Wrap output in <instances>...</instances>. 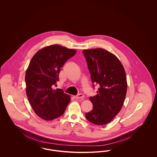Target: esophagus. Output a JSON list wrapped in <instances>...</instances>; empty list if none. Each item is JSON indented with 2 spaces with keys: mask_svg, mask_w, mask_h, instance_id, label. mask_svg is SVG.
<instances>
[{
  "mask_svg": "<svg viewBox=\"0 0 157 157\" xmlns=\"http://www.w3.org/2000/svg\"><path fill=\"white\" fill-rule=\"evenodd\" d=\"M74 98H75V99H82V98H84V95H83V94H79L77 95L76 96H74Z\"/></svg>",
  "mask_w": 157,
  "mask_h": 157,
  "instance_id": "esophagus-1",
  "label": "esophagus"
}]
</instances>
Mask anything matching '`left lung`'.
<instances>
[{
    "label": "left lung",
    "instance_id": "left-lung-1",
    "mask_svg": "<svg viewBox=\"0 0 157 157\" xmlns=\"http://www.w3.org/2000/svg\"><path fill=\"white\" fill-rule=\"evenodd\" d=\"M82 52L91 81L99 86L97 94L90 98L93 109L85 117L92 124L106 125L120 112L124 104L127 90L125 69L115 55L104 49H86Z\"/></svg>",
    "mask_w": 157,
    "mask_h": 157
}]
</instances>
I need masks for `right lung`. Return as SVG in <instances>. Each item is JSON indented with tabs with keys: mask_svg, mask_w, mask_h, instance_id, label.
Masks as SVG:
<instances>
[{
	"mask_svg": "<svg viewBox=\"0 0 157 157\" xmlns=\"http://www.w3.org/2000/svg\"><path fill=\"white\" fill-rule=\"evenodd\" d=\"M76 51L59 45L48 46L38 51L26 71V92L30 105L39 117L56 119L65 112L71 97L61 89L53 90L59 79L60 68Z\"/></svg>",
	"mask_w": 157,
	"mask_h": 157,
	"instance_id": "1",
	"label": "right lung"
}]
</instances>
